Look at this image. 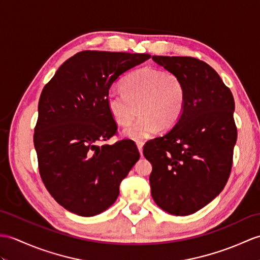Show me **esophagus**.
<instances>
[{
  "label": "esophagus",
  "mask_w": 260,
  "mask_h": 260,
  "mask_svg": "<svg viewBox=\"0 0 260 260\" xmlns=\"http://www.w3.org/2000/svg\"><path fill=\"white\" fill-rule=\"evenodd\" d=\"M136 145H137V147H138V150H140V153H141V155L143 154V146H144V143L143 142H141V141H137L136 142Z\"/></svg>",
  "instance_id": "34e87169"
}]
</instances>
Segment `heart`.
I'll use <instances>...</instances> for the list:
<instances>
[{"instance_id": "b5f03b06", "label": "heart", "mask_w": 260, "mask_h": 260, "mask_svg": "<svg viewBox=\"0 0 260 260\" xmlns=\"http://www.w3.org/2000/svg\"><path fill=\"white\" fill-rule=\"evenodd\" d=\"M186 88L178 75L161 70L145 68L133 72L123 81V89L111 88L106 104L114 120L122 126L124 135L133 140L147 138L159 127L171 128L182 117Z\"/></svg>"}]
</instances>
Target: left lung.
Segmentation results:
<instances>
[{
    "label": "left lung",
    "instance_id": "1",
    "mask_svg": "<svg viewBox=\"0 0 260 260\" xmlns=\"http://www.w3.org/2000/svg\"><path fill=\"white\" fill-rule=\"evenodd\" d=\"M182 78L186 103L173 128L149 141L150 191L158 206L176 216L196 213L224 189L231 175L237 127L233 94L217 72L189 56H153Z\"/></svg>",
    "mask_w": 260,
    "mask_h": 260
}]
</instances>
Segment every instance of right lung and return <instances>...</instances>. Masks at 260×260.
Listing matches in <instances>:
<instances>
[{
    "label": "right lung",
    "instance_id": "add662e5",
    "mask_svg": "<svg viewBox=\"0 0 260 260\" xmlns=\"http://www.w3.org/2000/svg\"><path fill=\"white\" fill-rule=\"evenodd\" d=\"M149 54L82 51L65 61L42 90L34 129L41 178L69 212L101 214L115 203L120 182L140 159L136 145L123 140L99 145L117 125L106 93L118 76Z\"/></svg>",
    "mask_w": 260,
    "mask_h": 260
}]
</instances>
